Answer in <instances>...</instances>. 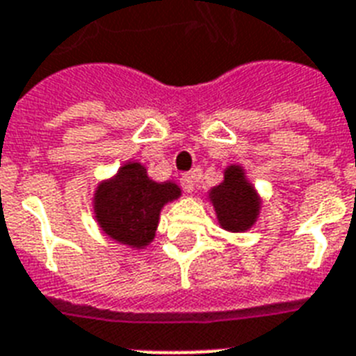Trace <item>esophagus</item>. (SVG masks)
<instances>
[{
	"instance_id": "esophagus-1",
	"label": "esophagus",
	"mask_w": 356,
	"mask_h": 356,
	"mask_svg": "<svg viewBox=\"0 0 356 356\" xmlns=\"http://www.w3.org/2000/svg\"><path fill=\"white\" fill-rule=\"evenodd\" d=\"M181 186H183L184 192L192 193L193 186H195V181H193V173H184L183 177H181Z\"/></svg>"
}]
</instances>
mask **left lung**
Wrapping results in <instances>:
<instances>
[{
    "label": "left lung",
    "instance_id": "obj_1",
    "mask_svg": "<svg viewBox=\"0 0 356 356\" xmlns=\"http://www.w3.org/2000/svg\"><path fill=\"white\" fill-rule=\"evenodd\" d=\"M221 227L230 232H243L258 218L259 199L247 183L243 170L230 166L225 170V181L210 192Z\"/></svg>",
    "mask_w": 356,
    "mask_h": 356
}]
</instances>
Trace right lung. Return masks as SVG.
Listing matches in <instances>:
<instances>
[{
    "instance_id": "obj_1",
    "label": "right lung",
    "mask_w": 356,
    "mask_h": 356,
    "mask_svg": "<svg viewBox=\"0 0 356 356\" xmlns=\"http://www.w3.org/2000/svg\"><path fill=\"white\" fill-rule=\"evenodd\" d=\"M181 195L177 184L155 183L138 163L124 164L95 193V212L102 230L115 241L143 248L155 236L161 208Z\"/></svg>"
}]
</instances>
